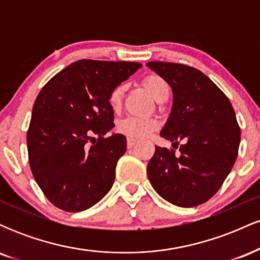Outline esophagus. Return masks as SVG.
Segmentation results:
<instances>
[{
  "mask_svg": "<svg viewBox=\"0 0 260 260\" xmlns=\"http://www.w3.org/2000/svg\"><path fill=\"white\" fill-rule=\"evenodd\" d=\"M137 140L133 139V138H127V147L128 148H132L134 144H136Z\"/></svg>",
  "mask_w": 260,
  "mask_h": 260,
  "instance_id": "34e87169",
  "label": "esophagus"
}]
</instances>
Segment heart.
<instances>
[{
    "mask_svg": "<svg viewBox=\"0 0 260 260\" xmlns=\"http://www.w3.org/2000/svg\"><path fill=\"white\" fill-rule=\"evenodd\" d=\"M143 85L147 90L150 92L151 96L155 100L159 101L161 98L168 96L170 94V85L162 77L157 74H149L143 79ZM124 86L118 85L111 91L109 96V104L113 110H118L121 107L122 99H123ZM157 123L151 118L136 117V116H129V117L123 118L118 122V131L124 136L129 138H145L149 134L153 133L156 129Z\"/></svg>",
    "mask_w": 260,
    "mask_h": 260,
    "instance_id": "heart-1",
    "label": "heart"
}]
</instances>
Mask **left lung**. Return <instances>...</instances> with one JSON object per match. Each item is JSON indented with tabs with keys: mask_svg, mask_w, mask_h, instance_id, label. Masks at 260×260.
Segmentation results:
<instances>
[{
	"mask_svg": "<svg viewBox=\"0 0 260 260\" xmlns=\"http://www.w3.org/2000/svg\"><path fill=\"white\" fill-rule=\"evenodd\" d=\"M174 94L171 113L160 136L178 144L174 149L155 147L148 162L151 186L165 201L192 208L211 198L228 177L236 159L241 129L231 103L215 83L189 66L148 62Z\"/></svg>",
	"mask_w": 260,
	"mask_h": 260,
	"instance_id": "8db88e82",
	"label": "left lung"
}]
</instances>
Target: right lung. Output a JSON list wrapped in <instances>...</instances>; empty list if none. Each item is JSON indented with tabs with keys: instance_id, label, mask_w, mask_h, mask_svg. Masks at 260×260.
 <instances>
[{
	"instance_id": "obj_1",
	"label": "right lung",
	"mask_w": 260,
	"mask_h": 260,
	"mask_svg": "<svg viewBox=\"0 0 260 260\" xmlns=\"http://www.w3.org/2000/svg\"><path fill=\"white\" fill-rule=\"evenodd\" d=\"M140 67L138 62L80 59L39 92L26 134L29 164L55 207L85 210L111 189L127 142L123 134L105 137L115 127L109 96Z\"/></svg>"
}]
</instances>
